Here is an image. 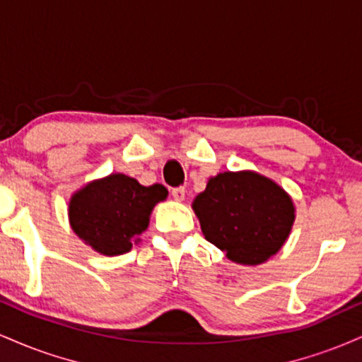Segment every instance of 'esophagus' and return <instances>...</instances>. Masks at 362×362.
Here are the masks:
<instances>
[{"label": "esophagus", "mask_w": 362, "mask_h": 362, "mask_svg": "<svg viewBox=\"0 0 362 362\" xmlns=\"http://www.w3.org/2000/svg\"><path fill=\"white\" fill-rule=\"evenodd\" d=\"M172 195H173V199H175V201L182 202L185 199V189H184V187H177V189L172 190Z\"/></svg>", "instance_id": "34e87169"}]
</instances>
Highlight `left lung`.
Wrapping results in <instances>:
<instances>
[{"label":"left lung","mask_w":362,"mask_h":362,"mask_svg":"<svg viewBox=\"0 0 362 362\" xmlns=\"http://www.w3.org/2000/svg\"><path fill=\"white\" fill-rule=\"evenodd\" d=\"M192 209L207 242L240 265H260L276 255L296 219L291 195L253 170L211 177Z\"/></svg>","instance_id":"left-lung-1"}]
</instances>
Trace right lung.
Instances as JSON below:
<instances>
[{
    "label": "right lung",
    "mask_w": 362,
    "mask_h": 362,
    "mask_svg": "<svg viewBox=\"0 0 362 362\" xmlns=\"http://www.w3.org/2000/svg\"><path fill=\"white\" fill-rule=\"evenodd\" d=\"M168 190L155 184L144 187L124 173L91 180L71 195L68 216L71 230L95 252L122 255L141 242L149 218Z\"/></svg>",
    "instance_id": "right-lung-1"
}]
</instances>
